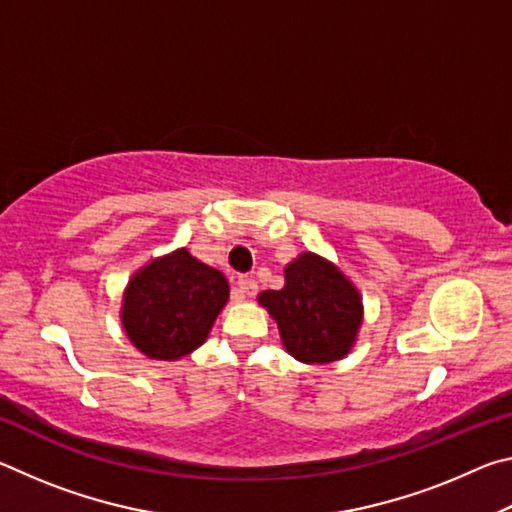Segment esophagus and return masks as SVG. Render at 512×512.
I'll use <instances>...</instances> for the list:
<instances>
[{
  "label": "esophagus",
  "mask_w": 512,
  "mask_h": 512,
  "mask_svg": "<svg viewBox=\"0 0 512 512\" xmlns=\"http://www.w3.org/2000/svg\"><path fill=\"white\" fill-rule=\"evenodd\" d=\"M237 289L241 293V298H250V296H255V293H257V282L250 275H239Z\"/></svg>",
  "instance_id": "1"
}]
</instances>
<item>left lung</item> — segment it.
<instances>
[{
    "label": "left lung",
    "instance_id": "8db88e82",
    "mask_svg": "<svg viewBox=\"0 0 512 512\" xmlns=\"http://www.w3.org/2000/svg\"><path fill=\"white\" fill-rule=\"evenodd\" d=\"M257 300L277 323L284 348L302 363L339 361L357 341L361 293L316 253L298 255L284 268V289L259 293Z\"/></svg>",
    "mask_w": 512,
    "mask_h": 512
}]
</instances>
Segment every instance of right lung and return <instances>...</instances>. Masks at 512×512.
<instances>
[{
    "label": "right lung",
    "instance_id": "1",
    "mask_svg": "<svg viewBox=\"0 0 512 512\" xmlns=\"http://www.w3.org/2000/svg\"><path fill=\"white\" fill-rule=\"evenodd\" d=\"M228 298L225 275L178 248L131 277L121 302V325L149 359L176 361L205 343Z\"/></svg>",
    "mask_w": 512,
    "mask_h": 512
}]
</instances>
